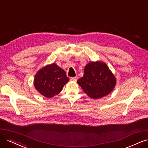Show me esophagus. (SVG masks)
Segmentation results:
<instances>
[{
	"label": "esophagus",
	"instance_id": "obj_1",
	"mask_svg": "<svg viewBox=\"0 0 148 148\" xmlns=\"http://www.w3.org/2000/svg\"><path fill=\"white\" fill-rule=\"evenodd\" d=\"M70 79H71V80H72V81H74V82H76V81H77V77H71V78H70Z\"/></svg>",
	"mask_w": 148,
	"mask_h": 148
}]
</instances>
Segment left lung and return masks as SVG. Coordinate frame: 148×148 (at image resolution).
Listing matches in <instances>:
<instances>
[{
  "label": "left lung",
  "instance_id": "left-lung-1",
  "mask_svg": "<svg viewBox=\"0 0 148 148\" xmlns=\"http://www.w3.org/2000/svg\"><path fill=\"white\" fill-rule=\"evenodd\" d=\"M77 82L90 98L97 99L110 93L116 85V79L106 63L96 61L85 66L84 76Z\"/></svg>",
  "mask_w": 148,
  "mask_h": 148
}]
</instances>
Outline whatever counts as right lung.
<instances>
[{
    "label": "right lung",
    "instance_id": "obj_1",
    "mask_svg": "<svg viewBox=\"0 0 148 148\" xmlns=\"http://www.w3.org/2000/svg\"><path fill=\"white\" fill-rule=\"evenodd\" d=\"M69 80L65 71L53 63L38 70L35 75L34 85L40 94L51 98L59 94Z\"/></svg>",
    "mask_w": 148,
    "mask_h": 148
}]
</instances>
